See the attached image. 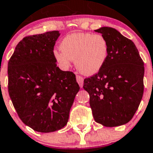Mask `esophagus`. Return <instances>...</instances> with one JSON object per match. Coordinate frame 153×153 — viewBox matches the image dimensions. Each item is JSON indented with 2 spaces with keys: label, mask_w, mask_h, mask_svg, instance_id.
Listing matches in <instances>:
<instances>
[{
  "label": "esophagus",
  "mask_w": 153,
  "mask_h": 153,
  "mask_svg": "<svg viewBox=\"0 0 153 153\" xmlns=\"http://www.w3.org/2000/svg\"><path fill=\"white\" fill-rule=\"evenodd\" d=\"M76 79L78 85H79L80 87L82 88V86H83V84H84V78H82V76H80V75H76Z\"/></svg>",
  "instance_id": "esophagus-1"
}]
</instances>
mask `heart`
<instances>
[{
	"instance_id": "1",
	"label": "heart",
	"mask_w": 153,
	"mask_h": 153,
	"mask_svg": "<svg viewBox=\"0 0 153 153\" xmlns=\"http://www.w3.org/2000/svg\"><path fill=\"white\" fill-rule=\"evenodd\" d=\"M60 50L52 52L55 62L62 68L68 69L72 60L78 71L85 75L99 72L105 65L109 54V45L99 34L72 33L62 40Z\"/></svg>"
}]
</instances>
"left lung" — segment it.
<instances>
[{
    "instance_id": "left-lung-1",
    "label": "left lung",
    "mask_w": 153,
    "mask_h": 153,
    "mask_svg": "<svg viewBox=\"0 0 153 153\" xmlns=\"http://www.w3.org/2000/svg\"><path fill=\"white\" fill-rule=\"evenodd\" d=\"M109 54L99 72L84 80L90 107L96 123L106 127L126 124L139 108L144 91V62L137 48L115 28L102 27Z\"/></svg>"
}]
</instances>
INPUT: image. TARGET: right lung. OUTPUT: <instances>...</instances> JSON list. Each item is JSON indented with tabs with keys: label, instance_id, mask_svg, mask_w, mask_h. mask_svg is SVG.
I'll return each instance as SVG.
<instances>
[{
	"label": "right lung",
	"instance_id": "add662e5",
	"mask_svg": "<svg viewBox=\"0 0 153 153\" xmlns=\"http://www.w3.org/2000/svg\"><path fill=\"white\" fill-rule=\"evenodd\" d=\"M58 30L24 38L8 62V92L26 126L51 132L66 126L80 88L75 75L62 71L52 52Z\"/></svg>",
	"mask_w": 153,
	"mask_h": 153
}]
</instances>
